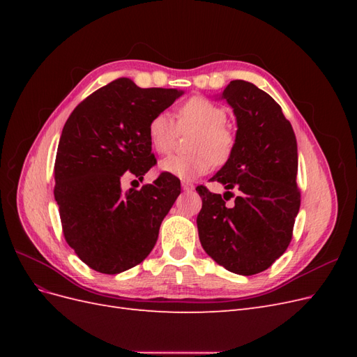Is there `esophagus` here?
<instances>
[{
  "instance_id": "34e87169",
  "label": "esophagus",
  "mask_w": 357,
  "mask_h": 357,
  "mask_svg": "<svg viewBox=\"0 0 357 357\" xmlns=\"http://www.w3.org/2000/svg\"><path fill=\"white\" fill-rule=\"evenodd\" d=\"M181 189L185 192H192L193 189H195V186H193L189 181H181Z\"/></svg>"
}]
</instances>
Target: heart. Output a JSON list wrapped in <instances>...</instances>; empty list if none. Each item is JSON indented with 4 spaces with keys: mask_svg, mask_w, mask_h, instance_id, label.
Listing matches in <instances>:
<instances>
[{
    "mask_svg": "<svg viewBox=\"0 0 357 357\" xmlns=\"http://www.w3.org/2000/svg\"><path fill=\"white\" fill-rule=\"evenodd\" d=\"M226 113L220 105L202 96H192L177 110L181 129H197L190 142V155H171L159 162V169L180 180H195L223 164L232 153L235 138L225 126ZM177 125L167 112L156 113L147 125L149 144L156 153L169 152L177 137Z\"/></svg>",
    "mask_w": 357,
    "mask_h": 357,
    "instance_id": "1",
    "label": "heart"
}]
</instances>
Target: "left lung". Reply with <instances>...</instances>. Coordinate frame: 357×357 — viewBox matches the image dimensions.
<instances>
[{
    "label": "left lung",
    "mask_w": 357,
    "mask_h": 357,
    "mask_svg": "<svg viewBox=\"0 0 357 357\" xmlns=\"http://www.w3.org/2000/svg\"><path fill=\"white\" fill-rule=\"evenodd\" d=\"M220 98L232 107L236 134L231 156L211 181L238 189L240 197L228 207L225 195L197 188L199 241L228 271L253 275L271 266L291 240L301 205L296 137L282 107L253 83L232 80Z\"/></svg>",
    "instance_id": "obj_1"
}]
</instances>
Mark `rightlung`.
Wrapping results in <instances>:
<instances>
[{"label": "right lung", "mask_w": 357, "mask_h": 357, "mask_svg": "<svg viewBox=\"0 0 357 357\" xmlns=\"http://www.w3.org/2000/svg\"><path fill=\"white\" fill-rule=\"evenodd\" d=\"M183 91L142 89L117 79L82 101L63 125L55 160V201L63 236L82 261L102 274L143 262L160 223L180 195V181L160 174L153 185L122 190L156 164L147 125Z\"/></svg>", "instance_id": "1"}]
</instances>
